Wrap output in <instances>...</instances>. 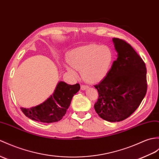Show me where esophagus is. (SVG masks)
I'll list each match as a JSON object with an SVG mask.
<instances>
[{"label":"esophagus","mask_w":159,"mask_h":159,"mask_svg":"<svg viewBox=\"0 0 159 159\" xmlns=\"http://www.w3.org/2000/svg\"><path fill=\"white\" fill-rule=\"evenodd\" d=\"M88 87H88V86H87V85H83V84H82V85L80 86V89H81V90H83V91H84V90L87 89Z\"/></svg>","instance_id":"esophagus-1"}]
</instances>
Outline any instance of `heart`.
I'll return each mask as SVG.
<instances>
[{
  "label": "heart",
  "mask_w": 159,
  "mask_h": 159,
  "mask_svg": "<svg viewBox=\"0 0 159 159\" xmlns=\"http://www.w3.org/2000/svg\"><path fill=\"white\" fill-rule=\"evenodd\" d=\"M114 53L107 45L89 44L76 47L68 53L66 68L72 75L80 70L83 79L89 83H96L105 79L113 64Z\"/></svg>",
  "instance_id": "obj_1"
}]
</instances>
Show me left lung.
<instances>
[{
    "label": "left lung",
    "mask_w": 159,
    "mask_h": 159,
    "mask_svg": "<svg viewBox=\"0 0 159 159\" xmlns=\"http://www.w3.org/2000/svg\"><path fill=\"white\" fill-rule=\"evenodd\" d=\"M118 53L108 75L95 87L99 98L95 110L102 119L119 122L134 113L147 91L145 63L129 44L114 38Z\"/></svg>",
    "instance_id": "1"
}]
</instances>
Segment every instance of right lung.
<instances>
[{
  "label": "right lung",
  "instance_id": "add662e5",
  "mask_svg": "<svg viewBox=\"0 0 159 159\" xmlns=\"http://www.w3.org/2000/svg\"><path fill=\"white\" fill-rule=\"evenodd\" d=\"M79 89V83L71 85L60 81L53 93L42 104L30 108H21V110L32 120L47 123L57 122L65 115L72 97Z\"/></svg>",
  "mask_w": 159,
  "mask_h": 159
}]
</instances>
